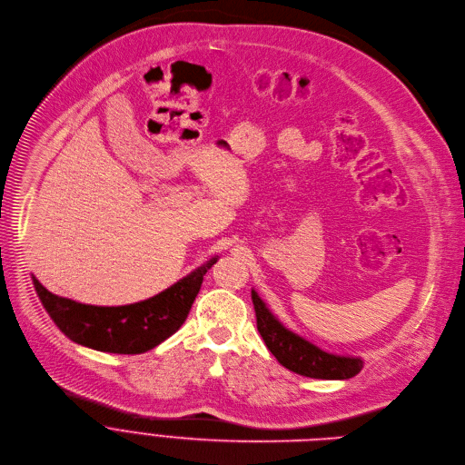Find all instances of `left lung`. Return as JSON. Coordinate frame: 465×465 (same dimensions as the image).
Instances as JSON below:
<instances>
[{
    "mask_svg": "<svg viewBox=\"0 0 465 465\" xmlns=\"http://www.w3.org/2000/svg\"><path fill=\"white\" fill-rule=\"evenodd\" d=\"M252 302H254L258 330L263 337L267 349L272 356L289 371L322 380H347L356 376L363 369L360 356H343L326 352L321 347L308 341L287 328L263 302L256 289H252Z\"/></svg>",
    "mask_w": 465,
    "mask_h": 465,
    "instance_id": "8db88e82",
    "label": "left lung"
}]
</instances>
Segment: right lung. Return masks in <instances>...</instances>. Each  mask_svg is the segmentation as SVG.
Masks as SVG:
<instances>
[{
  "instance_id": "obj_1",
  "label": "right lung",
  "mask_w": 465,
  "mask_h": 465,
  "mask_svg": "<svg viewBox=\"0 0 465 465\" xmlns=\"http://www.w3.org/2000/svg\"><path fill=\"white\" fill-rule=\"evenodd\" d=\"M213 256L152 299L125 306L81 304L54 294L33 276L42 306L74 343L100 352L141 354L152 351L185 322Z\"/></svg>"
}]
</instances>
